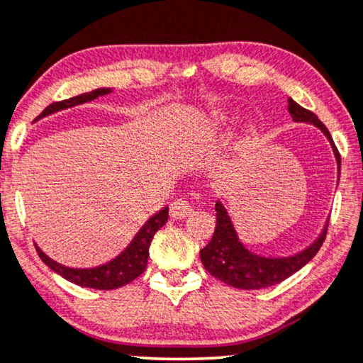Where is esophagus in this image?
Masks as SVG:
<instances>
[{"label":"esophagus","mask_w":363,"mask_h":363,"mask_svg":"<svg viewBox=\"0 0 363 363\" xmlns=\"http://www.w3.org/2000/svg\"><path fill=\"white\" fill-rule=\"evenodd\" d=\"M192 213V206L186 199H176L171 204V218L172 219H184Z\"/></svg>","instance_id":"obj_1"}]
</instances>
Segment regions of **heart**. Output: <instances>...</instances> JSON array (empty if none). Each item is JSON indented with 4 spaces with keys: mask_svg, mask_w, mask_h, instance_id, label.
Returning <instances> with one entry per match:
<instances>
[{
    "mask_svg": "<svg viewBox=\"0 0 363 363\" xmlns=\"http://www.w3.org/2000/svg\"><path fill=\"white\" fill-rule=\"evenodd\" d=\"M228 122V116L224 112H214L209 118V123L213 128H221Z\"/></svg>",
    "mask_w": 363,
    "mask_h": 363,
    "instance_id": "b5f03b06",
    "label": "heart"
}]
</instances>
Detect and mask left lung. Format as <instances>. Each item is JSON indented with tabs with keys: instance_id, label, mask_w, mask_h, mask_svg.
I'll use <instances>...</instances> for the list:
<instances>
[{
	"instance_id": "left-lung-1",
	"label": "left lung",
	"mask_w": 363,
	"mask_h": 363,
	"mask_svg": "<svg viewBox=\"0 0 363 363\" xmlns=\"http://www.w3.org/2000/svg\"><path fill=\"white\" fill-rule=\"evenodd\" d=\"M288 112L295 122H306L318 127L327 135L332 144L335 159H337L338 169H340V154L335 147L332 135L328 128L323 125L322 121L313 112L298 105L295 100L288 99ZM216 229L213 240L208 246L201 250V261L204 268L213 274L214 278L221 279L229 286L240 288V290H261V288L273 286L281 283L283 279L291 277L298 269H301L322 247L325 236H327L328 223L325 224L322 235L316 238L313 245L306 250L293 256L284 258H273V256H261L250 251L238 238V233L233 226L231 218L224 206L216 203Z\"/></svg>"
}]
</instances>
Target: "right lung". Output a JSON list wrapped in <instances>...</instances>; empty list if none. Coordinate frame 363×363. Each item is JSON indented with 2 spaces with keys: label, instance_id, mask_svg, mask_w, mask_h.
<instances>
[{
  "label": "right lung",
  "instance_id": "1",
  "mask_svg": "<svg viewBox=\"0 0 363 363\" xmlns=\"http://www.w3.org/2000/svg\"><path fill=\"white\" fill-rule=\"evenodd\" d=\"M110 91H112L110 89H97L86 91V94L77 95V97L73 99L62 100V102H53L40 113L38 118L52 116V113L60 112V110L75 107V105L91 102V100L102 97V95H107ZM167 216L169 208H164L160 209L159 213H155L152 218H149V221L139 229V233H137L134 240L130 241V245H128L121 255L116 256L113 259H110L108 263L95 266V268H68V266L60 264L55 259L48 258L38 246H35L41 261H43L50 269H53L55 273H58L60 277L68 279V281L84 288H95V290H116V288H121L123 284L134 281L137 277H140V274L144 273L145 266H147L150 241H152L155 233L167 223Z\"/></svg>",
  "mask_w": 363,
  "mask_h": 363
}]
</instances>
